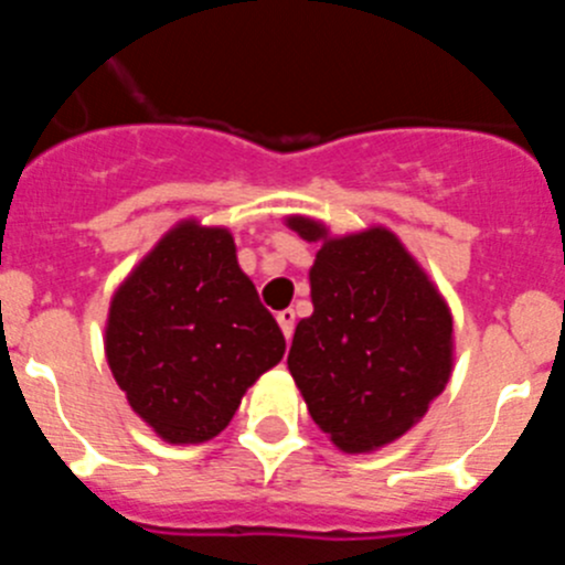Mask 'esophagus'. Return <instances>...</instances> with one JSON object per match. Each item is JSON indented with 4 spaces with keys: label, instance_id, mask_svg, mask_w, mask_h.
I'll list each match as a JSON object with an SVG mask.
<instances>
[{
    "label": "esophagus",
    "instance_id": "esophagus-1",
    "mask_svg": "<svg viewBox=\"0 0 565 565\" xmlns=\"http://www.w3.org/2000/svg\"><path fill=\"white\" fill-rule=\"evenodd\" d=\"M277 322H279V328H282V333H286V339H291L294 322H297V313H294V308H282V311L277 313Z\"/></svg>",
    "mask_w": 565,
    "mask_h": 565
}]
</instances>
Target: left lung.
Instances as JSON below:
<instances>
[{
	"instance_id": "left-lung-1",
	"label": "left lung",
	"mask_w": 565,
	"mask_h": 565,
	"mask_svg": "<svg viewBox=\"0 0 565 565\" xmlns=\"http://www.w3.org/2000/svg\"><path fill=\"white\" fill-rule=\"evenodd\" d=\"M286 223L319 243L308 271L313 313L294 331L288 371L339 450H382L416 427L450 382V306L391 228L333 237L313 217Z\"/></svg>"
}]
</instances>
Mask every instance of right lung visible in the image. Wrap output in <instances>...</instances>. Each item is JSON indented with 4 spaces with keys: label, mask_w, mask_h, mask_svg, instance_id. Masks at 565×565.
I'll return each mask as SVG.
<instances>
[{
    "label": "right lung",
    "mask_w": 565,
    "mask_h": 565,
    "mask_svg": "<svg viewBox=\"0 0 565 565\" xmlns=\"http://www.w3.org/2000/svg\"><path fill=\"white\" fill-rule=\"evenodd\" d=\"M104 353L154 436L203 444L282 359L286 337L239 268L232 232L189 217L113 294Z\"/></svg>",
    "instance_id": "1"
}]
</instances>
